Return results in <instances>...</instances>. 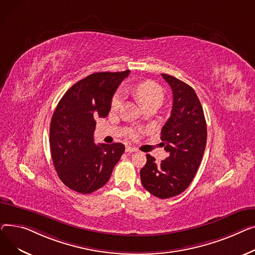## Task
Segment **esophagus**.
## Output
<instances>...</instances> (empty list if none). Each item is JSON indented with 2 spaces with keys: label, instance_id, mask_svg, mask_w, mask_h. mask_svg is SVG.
I'll use <instances>...</instances> for the list:
<instances>
[{
  "label": "esophagus",
  "instance_id": "1",
  "mask_svg": "<svg viewBox=\"0 0 255 255\" xmlns=\"http://www.w3.org/2000/svg\"><path fill=\"white\" fill-rule=\"evenodd\" d=\"M134 151H137L136 148L130 147V146H127L126 147V152H134Z\"/></svg>",
  "mask_w": 255,
  "mask_h": 255
}]
</instances>
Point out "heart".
<instances>
[{
    "mask_svg": "<svg viewBox=\"0 0 255 255\" xmlns=\"http://www.w3.org/2000/svg\"><path fill=\"white\" fill-rule=\"evenodd\" d=\"M133 95L139 100V102L143 105V107H147L149 105H156L160 106V104L163 101V91L162 88L155 82L151 80H147L137 84L132 89ZM124 101V93L123 91H118L111 102V108L113 110H117L121 108ZM132 137L137 136V131L131 132Z\"/></svg>",
    "mask_w": 255,
    "mask_h": 255,
    "instance_id": "b5f03b06",
    "label": "heart"
}]
</instances>
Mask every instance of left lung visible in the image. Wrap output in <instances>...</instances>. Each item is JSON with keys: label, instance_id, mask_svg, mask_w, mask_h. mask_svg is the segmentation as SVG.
<instances>
[{"label": "left lung", "instance_id": "left-lung-1", "mask_svg": "<svg viewBox=\"0 0 255 255\" xmlns=\"http://www.w3.org/2000/svg\"><path fill=\"white\" fill-rule=\"evenodd\" d=\"M172 88L171 116L161 128L160 139L169 156L155 162L147 154L141 169L142 185L159 199L183 192L200 167L207 142V125L201 102L194 89L183 81L161 74Z\"/></svg>", "mask_w": 255, "mask_h": 255}]
</instances>
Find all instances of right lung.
I'll return each instance as SVG.
<instances>
[{
	"label": "right lung",
	"instance_id": "1",
	"mask_svg": "<svg viewBox=\"0 0 255 255\" xmlns=\"http://www.w3.org/2000/svg\"><path fill=\"white\" fill-rule=\"evenodd\" d=\"M129 71L88 75L72 85L53 112L49 142L55 171L63 183L87 194L108 182L125 152L122 143L95 144L96 118L106 117L114 93Z\"/></svg>",
	"mask_w": 255,
	"mask_h": 255
}]
</instances>
